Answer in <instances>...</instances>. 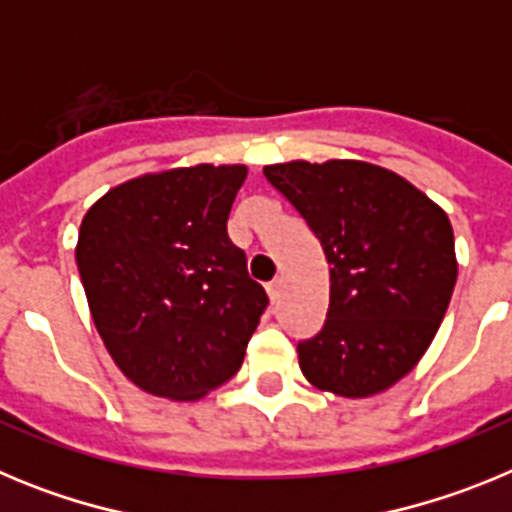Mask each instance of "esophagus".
I'll return each instance as SVG.
<instances>
[{
    "label": "esophagus",
    "mask_w": 512,
    "mask_h": 512,
    "mask_svg": "<svg viewBox=\"0 0 512 512\" xmlns=\"http://www.w3.org/2000/svg\"><path fill=\"white\" fill-rule=\"evenodd\" d=\"M266 292H269V300L274 302V305H277L279 297H282V279H274V282H269Z\"/></svg>",
    "instance_id": "obj_1"
}]
</instances>
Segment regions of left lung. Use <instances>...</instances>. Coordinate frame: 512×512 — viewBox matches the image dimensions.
<instances>
[{"instance_id":"obj_1","label":"left lung","mask_w":512,"mask_h":512,"mask_svg":"<svg viewBox=\"0 0 512 512\" xmlns=\"http://www.w3.org/2000/svg\"><path fill=\"white\" fill-rule=\"evenodd\" d=\"M264 176L330 266L323 328L297 343L302 374L341 397L387 390L418 364L449 307V217L395 171L364 161H292L266 166Z\"/></svg>"}]
</instances>
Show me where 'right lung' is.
Here are the masks:
<instances>
[{
    "instance_id": "obj_1",
    "label": "right lung",
    "mask_w": 512,
    "mask_h": 512,
    "mask_svg": "<svg viewBox=\"0 0 512 512\" xmlns=\"http://www.w3.org/2000/svg\"><path fill=\"white\" fill-rule=\"evenodd\" d=\"M246 166L125 182L84 215L76 266L104 346L140 390L197 400L235 377L269 297L228 238Z\"/></svg>"
}]
</instances>
